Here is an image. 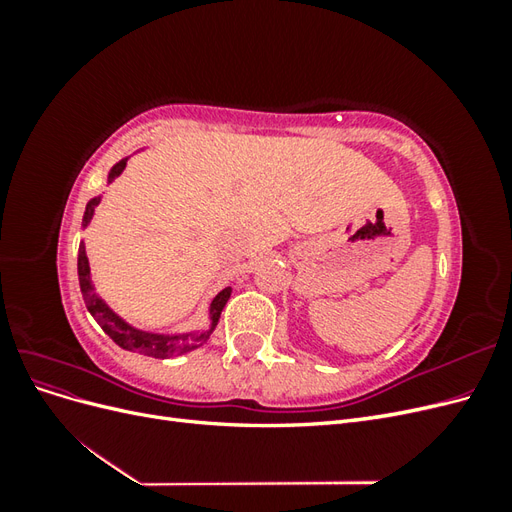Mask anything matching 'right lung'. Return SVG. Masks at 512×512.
Listing matches in <instances>:
<instances>
[{"instance_id":"obj_1","label":"right lung","mask_w":512,"mask_h":512,"mask_svg":"<svg viewBox=\"0 0 512 512\" xmlns=\"http://www.w3.org/2000/svg\"><path fill=\"white\" fill-rule=\"evenodd\" d=\"M128 158L119 160L113 168L111 173H108V181H113L115 177H119L123 173V168H126ZM100 198H91L87 203L85 209V218H83V226L89 224L91 215H94V209L98 207ZM79 284H81V292H83V299L85 305L89 309V314L96 318V322L102 327V331L113 339V342L123 348V350H130V352H138V354H147L153 356V359H168V356H177L183 352H190L198 346H203L209 335L213 333V329L218 327V320L222 309L226 305V301L230 299V288H224L222 292H218V297L211 301V327L205 333H185V335H158V333H147V331H138L134 327H130L128 322H123L111 307H108L94 290V284H91V275H89V260L85 254V245L81 243L79 247Z\"/></svg>"}]
</instances>
